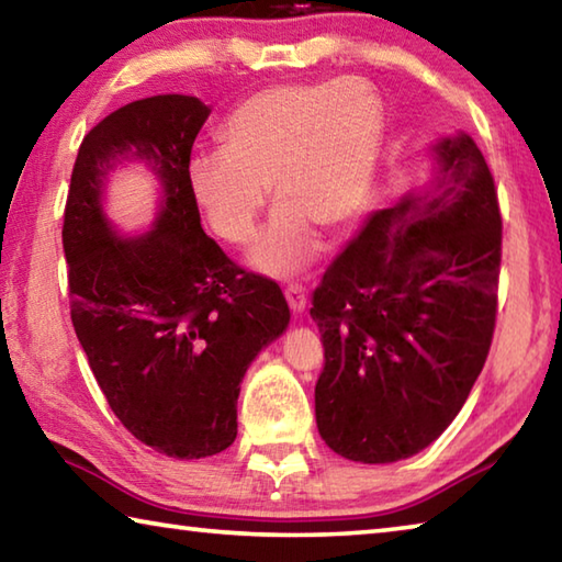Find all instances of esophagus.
<instances>
[{
	"mask_svg": "<svg viewBox=\"0 0 562 562\" xmlns=\"http://www.w3.org/2000/svg\"><path fill=\"white\" fill-rule=\"evenodd\" d=\"M284 297H288V304H290V310L294 312V315L304 312V304H307V292H304L300 282H290L288 288H284Z\"/></svg>",
	"mask_w": 562,
	"mask_h": 562,
	"instance_id": "34e87169",
	"label": "esophagus"
}]
</instances>
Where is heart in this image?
Masks as SVG:
<instances>
[{
  "instance_id": "heart-1",
  "label": "heart",
  "mask_w": 562,
  "mask_h": 562,
  "mask_svg": "<svg viewBox=\"0 0 562 562\" xmlns=\"http://www.w3.org/2000/svg\"><path fill=\"white\" fill-rule=\"evenodd\" d=\"M382 136V101L361 79L262 89L223 123V150L190 164V190L213 231L240 245L272 188L280 211L252 262L290 274L315 258V231L341 235L357 221Z\"/></svg>"
}]
</instances>
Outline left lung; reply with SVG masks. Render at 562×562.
I'll return each mask as SVG.
<instances>
[{"label":"left lung","mask_w":562,"mask_h":562,"mask_svg":"<svg viewBox=\"0 0 562 562\" xmlns=\"http://www.w3.org/2000/svg\"><path fill=\"white\" fill-rule=\"evenodd\" d=\"M431 193L376 211L312 292L325 367L317 429L349 461L426 449L461 412L498 315V190L473 140L436 146Z\"/></svg>","instance_id":"1"}]
</instances>
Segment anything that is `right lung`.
<instances>
[{"label": "right lung", "instance_id": "obj_1", "mask_svg": "<svg viewBox=\"0 0 562 562\" xmlns=\"http://www.w3.org/2000/svg\"><path fill=\"white\" fill-rule=\"evenodd\" d=\"M211 109L154 97L83 136L64 207L71 325L103 396L131 436L173 459L221 453L237 436V394L258 351L290 322L280 284L247 272L201 227L190 148ZM165 183L157 227L121 241L100 213L116 157Z\"/></svg>", "mask_w": 562, "mask_h": 562}]
</instances>
